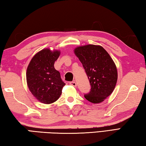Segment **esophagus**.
Listing matches in <instances>:
<instances>
[{"label":"esophagus","instance_id":"1","mask_svg":"<svg viewBox=\"0 0 146 146\" xmlns=\"http://www.w3.org/2000/svg\"><path fill=\"white\" fill-rule=\"evenodd\" d=\"M70 85H71V86H76V83L75 82V81H72V82H70Z\"/></svg>","mask_w":146,"mask_h":146}]
</instances>
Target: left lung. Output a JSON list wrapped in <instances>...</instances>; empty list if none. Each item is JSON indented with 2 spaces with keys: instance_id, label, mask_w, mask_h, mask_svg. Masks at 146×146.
<instances>
[{
  "instance_id": "8db88e82",
  "label": "left lung",
  "mask_w": 146,
  "mask_h": 146,
  "mask_svg": "<svg viewBox=\"0 0 146 146\" xmlns=\"http://www.w3.org/2000/svg\"><path fill=\"white\" fill-rule=\"evenodd\" d=\"M74 53L82 64L90 82L91 91L84 95L86 99L93 104L102 102L113 93L117 82L114 61L101 46H78Z\"/></svg>"
}]
</instances>
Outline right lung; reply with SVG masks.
Here are the masks:
<instances>
[{
  "instance_id": "obj_1",
  "label": "right lung",
  "mask_w": 146,
  "mask_h": 146,
  "mask_svg": "<svg viewBox=\"0 0 146 146\" xmlns=\"http://www.w3.org/2000/svg\"><path fill=\"white\" fill-rule=\"evenodd\" d=\"M60 54L59 50L42 49L33 56L27 68L26 80L29 91L38 101L46 104L57 100L65 86L59 71L54 68Z\"/></svg>"
}]
</instances>
